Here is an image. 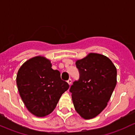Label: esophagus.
<instances>
[{"instance_id": "34e87169", "label": "esophagus", "mask_w": 135, "mask_h": 135, "mask_svg": "<svg viewBox=\"0 0 135 135\" xmlns=\"http://www.w3.org/2000/svg\"><path fill=\"white\" fill-rule=\"evenodd\" d=\"M68 84H69V85H71V83H72V80L71 79H69V80H68Z\"/></svg>"}]
</instances>
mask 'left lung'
I'll use <instances>...</instances> for the list:
<instances>
[{"label":"left lung","mask_w":135,"mask_h":135,"mask_svg":"<svg viewBox=\"0 0 135 135\" xmlns=\"http://www.w3.org/2000/svg\"><path fill=\"white\" fill-rule=\"evenodd\" d=\"M80 78L71 86L77 112L85 119L96 117L107 105L117 83V70L106 56L91 52L75 62Z\"/></svg>","instance_id":"1"}]
</instances>
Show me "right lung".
Segmentation results:
<instances>
[{
  "instance_id": "add662e5",
  "label": "right lung",
  "mask_w": 135,
  "mask_h": 135,
  "mask_svg": "<svg viewBox=\"0 0 135 135\" xmlns=\"http://www.w3.org/2000/svg\"><path fill=\"white\" fill-rule=\"evenodd\" d=\"M51 67L50 60L37 56L26 60L17 75L19 95L28 110L37 117L51 114L69 87L59 71Z\"/></svg>"
}]
</instances>
